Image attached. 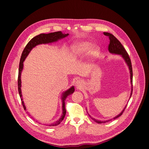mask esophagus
Masks as SVG:
<instances>
[{"label": "esophagus", "instance_id": "1", "mask_svg": "<svg viewBox=\"0 0 149 149\" xmlns=\"http://www.w3.org/2000/svg\"><path fill=\"white\" fill-rule=\"evenodd\" d=\"M75 86H76L77 88L80 89L83 86V82L80 79L77 80V81H76L75 82Z\"/></svg>", "mask_w": 149, "mask_h": 149}]
</instances>
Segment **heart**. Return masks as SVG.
I'll return each instance as SVG.
<instances>
[{
    "label": "heart",
    "mask_w": 149,
    "mask_h": 149,
    "mask_svg": "<svg viewBox=\"0 0 149 149\" xmlns=\"http://www.w3.org/2000/svg\"><path fill=\"white\" fill-rule=\"evenodd\" d=\"M91 48V43L88 42H76L74 43L70 49V58L72 60H76L86 55ZM98 52V49L96 47H93L89 54L90 58L93 59L96 56Z\"/></svg>",
    "instance_id": "b5f03b06"
}]
</instances>
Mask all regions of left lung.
<instances>
[{
	"mask_svg": "<svg viewBox=\"0 0 149 149\" xmlns=\"http://www.w3.org/2000/svg\"><path fill=\"white\" fill-rule=\"evenodd\" d=\"M103 33H104V35L105 36H107L109 38L110 43L109 45V48H108L109 52H110L111 54H118V55H121V56L124 59L125 63H127V65L128 66L130 72V79H131V95H130V98L131 95H132V68L131 61L130 58L129 56V55L128 54L127 52L126 51V50L123 48V45L121 44V43L115 37H114L112 35V34L107 33V32H104ZM127 104L126 105V106L123 109V110L118 114V116L113 118V119H115L119 118V116H120L122 115L123 112L124 111V110L126 108V107H127ZM89 116L91 118V116L90 115H89ZM92 118V119H93L95 122H97L98 123H106V122H107L112 120V119H109V120H107L101 121V120H97V119H95L93 118Z\"/></svg>",
	"mask_w": 149,
	"mask_h": 149,
	"instance_id": "1",
	"label": "left lung"
}]
</instances>
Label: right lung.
I'll return each instance as SVG.
<instances>
[{"instance_id":"1","label":"right lung","mask_w":149,"mask_h":149,"mask_svg":"<svg viewBox=\"0 0 149 149\" xmlns=\"http://www.w3.org/2000/svg\"><path fill=\"white\" fill-rule=\"evenodd\" d=\"M68 35V33L67 34H64L61 31H56L54 33H50L48 34H45L42 33L40 35L34 37L33 39H31L30 41L27 44L25 48L24 49L22 53L21 54V56L20 58L19 61V72H18V93L19 94V97L21 98V102L22 106L24 107V110H26V106L24 104V102L23 101V99L22 97V93H21V74L22 69H23V62L24 61L26 57L31 51V50L35 48L36 46L40 45V44H47V43H51L52 42H57L58 40H60L63 38H64L67 37ZM74 91V86H72L69 89H68L67 91H64L62 94L61 96V100L63 102L62 105V110H63V114L61 116V118L55 122L49 123V124H45V125L49 126V127H54V126H56L59 125L64 119L65 113H66V110L65 108V100L66 98L71 94H72Z\"/></svg>"}]
</instances>
